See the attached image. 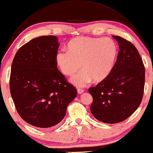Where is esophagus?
<instances>
[{"mask_svg": "<svg viewBox=\"0 0 153 153\" xmlns=\"http://www.w3.org/2000/svg\"><path fill=\"white\" fill-rule=\"evenodd\" d=\"M84 90L82 89V88H78V94H82V93H84Z\"/></svg>", "mask_w": 153, "mask_h": 153, "instance_id": "34e87169", "label": "esophagus"}]
</instances>
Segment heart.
<instances>
[{
  "mask_svg": "<svg viewBox=\"0 0 153 153\" xmlns=\"http://www.w3.org/2000/svg\"><path fill=\"white\" fill-rule=\"evenodd\" d=\"M67 51L56 55V62L66 76L74 75L81 68L84 71L75 75L71 82L83 86L92 80L100 82L108 78L114 68L117 57L116 43L110 38L80 36L67 45Z\"/></svg>",
  "mask_w": 153,
  "mask_h": 153,
  "instance_id": "b5f03b06",
  "label": "heart"
}]
</instances>
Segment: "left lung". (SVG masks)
<instances>
[{"instance_id": "1", "label": "left lung", "mask_w": 153, "mask_h": 153, "mask_svg": "<svg viewBox=\"0 0 153 153\" xmlns=\"http://www.w3.org/2000/svg\"><path fill=\"white\" fill-rule=\"evenodd\" d=\"M120 51L111 74L95 87L89 88L93 97L91 111L99 121L113 124L129 117L141 103L145 71L135 45L120 36H113Z\"/></svg>"}]
</instances>
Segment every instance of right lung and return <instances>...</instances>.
<instances>
[{
    "instance_id": "obj_1",
    "label": "right lung",
    "mask_w": 153,
    "mask_h": 153,
    "mask_svg": "<svg viewBox=\"0 0 153 153\" xmlns=\"http://www.w3.org/2000/svg\"><path fill=\"white\" fill-rule=\"evenodd\" d=\"M58 48L55 36L38 37L20 48L12 62L10 91L16 110L38 128L60 123L77 95L75 88L57 68Z\"/></svg>"
}]
</instances>
